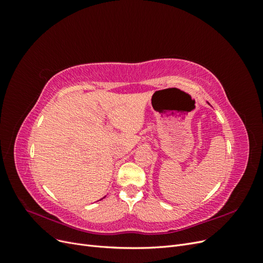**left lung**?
I'll return each mask as SVG.
<instances>
[{
	"mask_svg": "<svg viewBox=\"0 0 263 263\" xmlns=\"http://www.w3.org/2000/svg\"><path fill=\"white\" fill-rule=\"evenodd\" d=\"M208 103H209V102H208ZM209 104H210V103H209Z\"/></svg>",
	"mask_w": 263,
	"mask_h": 263,
	"instance_id": "left-lung-1",
	"label": "left lung"
}]
</instances>
